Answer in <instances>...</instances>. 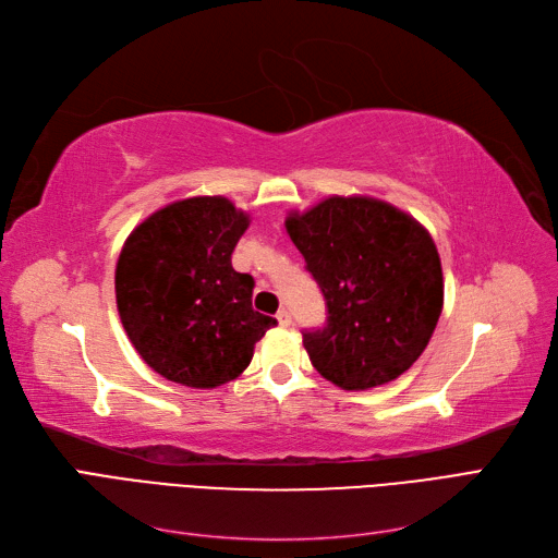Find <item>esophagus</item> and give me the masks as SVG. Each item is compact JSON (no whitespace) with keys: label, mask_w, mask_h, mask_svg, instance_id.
Segmentation results:
<instances>
[{"label":"esophagus","mask_w":558,"mask_h":558,"mask_svg":"<svg viewBox=\"0 0 558 558\" xmlns=\"http://www.w3.org/2000/svg\"><path fill=\"white\" fill-rule=\"evenodd\" d=\"M277 320H279L281 328H289V326H291V312H289V310H279Z\"/></svg>","instance_id":"obj_1"}]
</instances>
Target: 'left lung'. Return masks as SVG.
I'll list each match as a JSON object with an SVG mask.
<instances>
[{
  "mask_svg": "<svg viewBox=\"0 0 558 558\" xmlns=\"http://www.w3.org/2000/svg\"><path fill=\"white\" fill-rule=\"evenodd\" d=\"M286 230L326 298V326L302 332L318 375L344 391H367L408 373L445 302L428 230L365 195H332L293 211Z\"/></svg>",
  "mask_w": 558,
  "mask_h": 558,
  "instance_id": "left-lung-1",
  "label": "left lung"
}]
</instances>
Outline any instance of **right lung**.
<instances>
[{
    "label": "right lung",
    "mask_w": 558,
    "mask_h": 558,
    "mask_svg": "<svg viewBox=\"0 0 558 558\" xmlns=\"http://www.w3.org/2000/svg\"><path fill=\"white\" fill-rule=\"evenodd\" d=\"M248 214L228 197L179 199L130 232L116 265V305L148 367L181 386L240 377L277 318L251 307L253 277L232 251Z\"/></svg>",
    "instance_id": "right-lung-1"
}]
</instances>
